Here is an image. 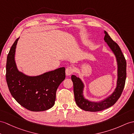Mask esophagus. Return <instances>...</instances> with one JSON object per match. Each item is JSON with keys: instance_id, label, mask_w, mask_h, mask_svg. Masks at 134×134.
<instances>
[{"instance_id": "esophagus-1", "label": "esophagus", "mask_w": 134, "mask_h": 134, "mask_svg": "<svg viewBox=\"0 0 134 134\" xmlns=\"http://www.w3.org/2000/svg\"><path fill=\"white\" fill-rule=\"evenodd\" d=\"M74 69L73 68L71 67H68L66 69V70H65V73H66V76H70V75L73 73Z\"/></svg>"}]
</instances>
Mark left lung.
Listing matches in <instances>:
<instances>
[{
  "label": "left lung",
  "mask_w": 134,
  "mask_h": 134,
  "mask_svg": "<svg viewBox=\"0 0 134 134\" xmlns=\"http://www.w3.org/2000/svg\"><path fill=\"white\" fill-rule=\"evenodd\" d=\"M104 40L112 51L116 58L117 64V80L115 89L105 98L98 102L86 99L83 91L85 84L81 78L75 75L71 77L73 83L74 99L77 106L87 111L96 112L106 109L113 106L121 96L125 85L126 78V61L119 45L110 37L107 32L104 31Z\"/></svg>",
  "instance_id": "left-lung-1"
}]
</instances>
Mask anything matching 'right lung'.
<instances>
[{"mask_svg":"<svg viewBox=\"0 0 134 134\" xmlns=\"http://www.w3.org/2000/svg\"><path fill=\"white\" fill-rule=\"evenodd\" d=\"M16 39L7 56L6 81L14 99L32 111H42L54 105L56 90L65 78V68L62 67L38 76H28L19 70L15 61Z\"/></svg>","mask_w":134,"mask_h":134,"instance_id":"1","label":"right lung"}]
</instances>
